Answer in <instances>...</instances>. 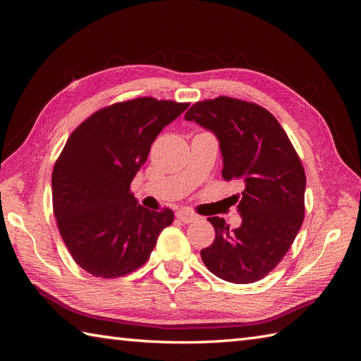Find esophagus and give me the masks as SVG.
Segmentation results:
<instances>
[{
	"instance_id": "esophagus-1",
	"label": "esophagus",
	"mask_w": 361,
	"mask_h": 361,
	"mask_svg": "<svg viewBox=\"0 0 361 361\" xmlns=\"http://www.w3.org/2000/svg\"><path fill=\"white\" fill-rule=\"evenodd\" d=\"M176 216L178 220H180L182 223H192V221H197L199 220V215L192 212V211H188V209H180L176 212Z\"/></svg>"
}]
</instances>
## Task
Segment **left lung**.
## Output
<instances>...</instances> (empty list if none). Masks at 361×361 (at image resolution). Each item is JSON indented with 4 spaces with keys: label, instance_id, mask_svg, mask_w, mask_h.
<instances>
[{
    "label": "left lung",
    "instance_id": "8db88e82",
    "mask_svg": "<svg viewBox=\"0 0 361 361\" xmlns=\"http://www.w3.org/2000/svg\"><path fill=\"white\" fill-rule=\"evenodd\" d=\"M220 140L223 179L244 183L243 223L209 216L214 243L200 251L212 274L236 285L267 277L290 248L304 220L305 173L277 118L264 106L228 96L195 102L185 114Z\"/></svg>",
    "mask_w": 361,
    "mask_h": 361
}]
</instances>
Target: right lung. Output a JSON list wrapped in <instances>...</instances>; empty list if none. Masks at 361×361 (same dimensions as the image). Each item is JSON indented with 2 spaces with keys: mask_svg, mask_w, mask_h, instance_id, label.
Here are the masks:
<instances>
[{
  "mask_svg": "<svg viewBox=\"0 0 361 361\" xmlns=\"http://www.w3.org/2000/svg\"><path fill=\"white\" fill-rule=\"evenodd\" d=\"M190 104L145 96L108 105L87 117L64 145L52 170V207L71 256L94 277L116 279L143 267L169 207L137 203L130 182L164 126Z\"/></svg>",
  "mask_w": 361,
  "mask_h": 361,
  "instance_id": "add662e5",
  "label": "right lung"
}]
</instances>
